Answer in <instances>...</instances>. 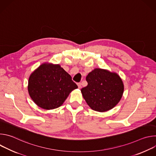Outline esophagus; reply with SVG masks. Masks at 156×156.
Here are the masks:
<instances>
[{
    "label": "esophagus",
    "mask_w": 156,
    "mask_h": 156,
    "mask_svg": "<svg viewBox=\"0 0 156 156\" xmlns=\"http://www.w3.org/2000/svg\"><path fill=\"white\" fill-rule=\"evenodd\" d=\"M77 85H78V88H79V89L81 88V83H78L77 84Z\"/></svg>",
    "instance_id": "esophagus-1"
}]
</instances>
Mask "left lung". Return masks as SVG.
<instances>
[{
    "instance_id": "1",
    "label": "left lung",
    "mask_w": 156,
    "mask_h": 156,
    "mask_svg": "<svg viewBox=\"0 0 156 156\" xmlns=\"http://www.w3.org/2000/svg\"><path fill=\"white\" fill-rule=\"evenodd\" d=\"M87 86L81 90L87 105L98 112H106L120 101L124 90L123 81L116 73L95 69L89 73Z\"/></svg>"
}]
</instances>
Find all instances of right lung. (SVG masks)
<instances>
[{
  "label": "right lung",
  "mask_w": 156,
  "mask_h": 156,
  "mask_svg": "<svg viewBox=\"0 0 156 156\" xmlns=\"http://www.w3.org/2000/svg\"><path fill=\"white\" fill-rule=\"evenodd\" d=\"M78 86L60 65L43 63L30 75L28 92L39 107L51 110L61 106Z\"/></svg>",
  "instance_id": "add662e5"
}]
</instances>
